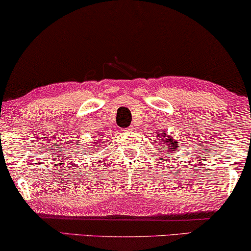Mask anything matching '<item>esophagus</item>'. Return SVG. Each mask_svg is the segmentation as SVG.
<instances>
[{
    "instance_id": "34e87169",
    "label": "esophagus",
    "mask_w": 251,
    "mask_h": 251,
    "mask_svg": "<svg viewBox=\"0 0 251 251\" xmlns=\"http://www.w3.org/2000/svg\"><path fill=\"white\" fill-rule=\"evenodd\" d=\"M124 130H125V132H132L133 128H130V127H129V128H125Z\"/></svg>"
}]
</instances>
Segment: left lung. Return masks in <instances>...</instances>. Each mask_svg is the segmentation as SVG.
<instances>
[{
    "label": "left lung",
    "instance_id": "obj_1",
    "mask_svg": "<svg viewBox=\"0 0 251 251\" xmlns=\"http://www.w3.org/2000/svg\"><path fill=\"white\" fill-rule=\"evenodd\" d=\"M158 136H160V134H158ZM162 137H163V144H164V147L166 148H168V150H167V154H169V152H173V151H175L176 149H178L177 147H178V141L176 140V138H174V137H171V136H167V134L164 133V135H161ZM160 150V149H159Z\"/></svg>",
    "mask_w": 251,
    "mask_h": 251
}]
</instances>
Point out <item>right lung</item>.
<instances>
[{
  "label": "right lung",
  "instance_id": "add662e5",
  "mask_svg": "<svg viewBox=\"0 0 251 251\" xmlns=\"http://www.w3.org/2000/svg\"><path fill=\"white\" fill-rule=\"evenodd\" d=\"M96 141H98V138H96ZM95 143V147H97V142H93Z\"/></svg>",
  "mask_w": 251,
  "mask_h": 251
}]
</instances>
